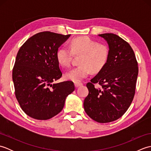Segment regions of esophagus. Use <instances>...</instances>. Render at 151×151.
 Wrapping results in <instances>:
<instances>
[{
    "mask_svg": "<svg viewBox=\"0 0 151 151\" xmlns=\"http://www.w3.org/2000/svg\"><path fill=\"white\" fill-rule=\"evenodd\" d=\"M82 83H81V82H75V87H76V88H78V87H79V86H82Z\"/></svg>",
    "mask_w": 151,
    "mask_h": 151,
    "instance_id": "1",
    "label": "esophagus"
}]
</instances>
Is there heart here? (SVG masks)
Listing matches in <instances>:
<instances>
[{
	"instance_id": "b5f03b06",
	"label": "heart",
	"mask_w": 151,
	"mask_h": 151,
	"mask_svg": "<svg viewBox=\"0 0 151 151\" xmlns=\"http://www.w3.org/2000/svg\"><path fill=\"white\" fill-rule=\"evenodd\" d=\"M68 47H62L57 50L56 60L63 68L70 65L73 54L80 56L76 67L67 71L65 75L67 80L78 82L90 75L91 70L98 73L106 64L110 50L104 43H99L87 36L73 38Z\"/></svg>"
}]
</instances>
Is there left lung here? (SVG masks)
<instances>
[{
  "label": "left lung",
  "mask_w": 151,
  "mask_h": 151,
  "mask_svg": "<svg viewBox=\"0 0 151 151\" xmlns=\"http://www.w3.org/2000/svg\"><path fill=\"white\" fill-rule=\"evenodd\" d=\"M107 41L110 50L108 62L86 86V113L98 123L118 119L129 108L135 95L138 67L130 45L111 33L99 34ZM97 83L101 86H95Z\"/></svg>",
  "instance_id": "8db88e82"
}]
</instances>
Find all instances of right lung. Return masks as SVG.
<instances>
[{"instance_id": "add662e5", "label": "right lung", "mask_w": 151, "mask_h": 151, "mask_svg": "<svg viewBox=\"0 0 151 151\" xmlns=\"http://www.w3.org/2000/svg\"><path fill=\"white\" fill-rule=\"evenodd\" d=\"M70 35L46 31L27 40L19 50L12 72L16 99L28 116L47 120L62 110L74 83H52L62 77L56 52Z\"/></svg>"}]
</instances>
